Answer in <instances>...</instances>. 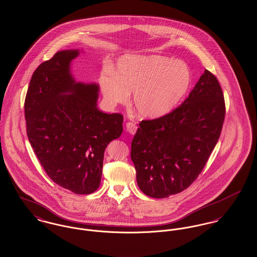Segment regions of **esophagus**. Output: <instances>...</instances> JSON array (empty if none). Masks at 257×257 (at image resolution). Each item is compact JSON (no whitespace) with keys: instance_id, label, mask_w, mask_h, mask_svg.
I'll return each mask as SVG.
<instances>
[{"instance_id":"esophagus-1","label":"esophagus","mask_w":257,"mask_h":257,"mask_svg":"<svg viewBox=\"0 0 257 257\" xmlns=\"http://www.w3.org/2000/svg\"><path fill=\"white\" fill-rule=\"evenodd\" d=\"M125 127H126V131L132 134V135H135L137 131V125L135 124V122H127L125 123Z\"/></svg>"}]
</instances>
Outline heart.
Instances as JSON below:
<instances>
[{
  "label": "heart",
  "mask_w": 257,
  "mask_h": 257,
  "mask_svg": "<svg viewBox=\"0 0 257 257\" xmlns=\"http://www.w3.org/2000/svg\"><path fill=\"white\" fill-rule=\"evenodd\" d=\"M99 83L110 105L127 103L135 93L138 114L160 118L170 113L188 93L191 72L179 60L158 55L126 56L118 63L117 73H102Z\"/></svg>",
  "instance_id": "heart-1"
}]
</instances>
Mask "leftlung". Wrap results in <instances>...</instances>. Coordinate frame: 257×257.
I'll use <instances>...</instances> for the list:
<instances>
[{"label":"left lung","instance_id":"left-lung-1","mask_svg":"<svg viewBox=\"0 0 257 257\" xmlns=\"http://www.w3.org/2000/svg\"><path fill=\"white\" fill-rule=\"evenodd\" d=\"M224 117L219 82L205 69L180 106L160 118L139 122L131 157L142 192L165 198L188 189L216 147Z\"/></svg>","mask_w":257,"mask_h":257}]
</instances>
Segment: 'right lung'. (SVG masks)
Returning <instances> with one entry per match:
<instances>
[{
    "label": "right lung",
    "mask_w": 257,
    "mask_h": 257,
    "mask_svg": "<svg viewBox=\"0 0 257 257\" xmlns=\"http://www.w3.org/2000/svg\"><path fill=\"white\" fill-rule=\"evenodd\" d=\"M64 50L34 71L25 97L28 139L48 177L76 194L99 187L103 155L122 132V115L96 108L98 87L75 83ZM69 92L68 95L64 94Z\"/></svg>",
    "instance_id": "add662e5"
}]
</instances>
